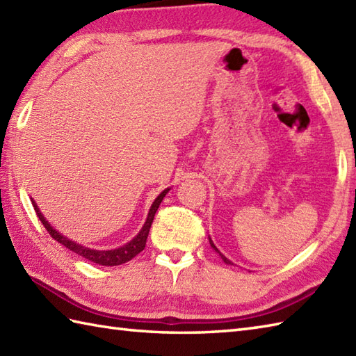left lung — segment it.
<instances>
[{
  "instance_id": "8db88e82",
  "label": "left lung",
  "mask_w": 356,
  "mask_h": 356,
  "mask_svg": "<svg viewBox=\"0 0 356 356\" xmlns=\"http://www.w3.org/2000/svg\"><path fill=\"white\" fill-rule=\"evenodd\" d=\"M209 243H211V246H213V248H214V251H217L218 254H220V251H218V249H217V248L214 246V243H213V240H211V238H209ZM220 257H222V259H223V261H225L226 264H232V263H231V261H229L228 259H226V257H225V255H222V254H220Z\"/></svg>"
}]
</instances>
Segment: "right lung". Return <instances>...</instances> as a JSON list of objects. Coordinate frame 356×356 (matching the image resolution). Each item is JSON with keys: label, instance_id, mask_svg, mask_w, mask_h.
Masks as SVG:
<instances>
[{"label": "right lung", "instance_id": "right-lung-1", "mask_svg": "<svg viewBox=\"0 0 356 356\" xmlns=\"http://www.w3.org/2000/svg\"><path fill=\"white\" fill-rule=\"evenodd\" d=\"M168 191H170V188H166V190H163L161 194L157 195V199L153 202V205H151V209H149L148 217H147V222L143 223L142 229H140L138 236H136L130 241V243H127V245L120 246L118 249H110V251H97V249H90V248H86V246H81L78 243H74V241L69 240L67 237L61 236V234H59L56 229L51 228L49 222H45V218L40 213V209H38L36 203L35 202H32V203H33V208L36 211L38 218H40L41 223L44 225V228L47 229V232L50 234V237L55 238L58 243L64 245L67 249H70V251H73L74 254L84 257V259L90 260V261L102 264V266H118V264L130 261L131 259H134L136 255L145 249L147 237H148V232H149V228H151V223H153V220H154V214H156L159 205H161V202L163 200V197Z\"/></svg>", "mask_w": 356, "mask_h": 356}]
</instances>
